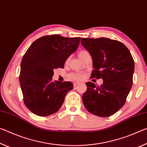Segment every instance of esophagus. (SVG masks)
I'll use <instances>...</instances> for the list:
<instances>
[{"label":"esophagus","mask_w":147,"mask_h":147,"mask_svg":"<svg viewBox=\"0 0 147 147\" xmlns=\"http://www.w3.org/2000/svg\"><path fill=\"white\" fill-rule=\"evenodd\" d=\"M79 84V82H74V86H76L77 85H78Z\"/></svg>","instance_id":"obj_1"}]
</instances>
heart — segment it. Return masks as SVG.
I'll return each mask as SVG.
<instances>
[{"label":"heart","instance_id":"obj_1","mask_svg":"<svg viewBox=\"0 0 147 147\" xmlns=\"http://www.w3.org/2000/svg\"><path fill=\"white\" fill-rule=\"evenodd\" d=\"M88 53L87 51H84V50H83V51H81L79 52L78 56L79 57V59H81L84 56H85L86 54H88ZM71 77V78H76V79H81V78H82V75H81V74H72Z\"/></svg>","mask_w":147,"mask_h":147}]
</instances>
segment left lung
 Masks as SVG:
<instances>
[{"mask_svg":"<svg viewBox=\"0 0 147 147\" xmlns=\"http://www.w3.org/2000/svg\"><path fill=\"white\" fill-rule=\"evenodd\" d=\"M81 45L92 59L91 78H102L100 86L86 83L82 100L88 112L96 116L110 117L124 105L133 83L134 61L126 46L106 38H81Z\"/></svg>","mask_w":147,"mask_h":147,"instance_id":"obj_1","label":"left lung"}]
</instances>
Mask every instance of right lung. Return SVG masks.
<instances>
[{
  "instance_id": "right-lung-1",
  "label": "right lung",
  "mask_w": 147,
  "mask_h": 147,
  "mask_svg": "<svg viewBox=\"0 0 147 147\" xmlns=\"http://www.w3.org/2000/svg\"><path fill=\"white\" fill-rule=\"evenodd\" d=\"M81 38L45 36L34 41L23 57L19 83L26 107L34 114L46 117L57 112L65 96L73 89L69 81H53V70L64 68L75 52Z\"/></svg>"
}]
</instances>
